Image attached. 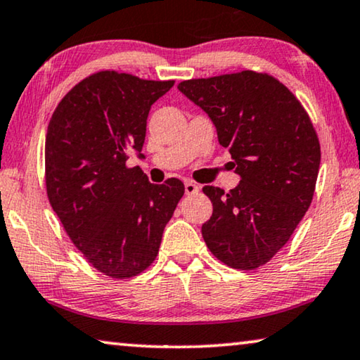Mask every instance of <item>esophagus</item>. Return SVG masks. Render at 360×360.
<instances>
[{"label": "esophagus", "instance_id": "1", "mask_svg": "<svg viewBox=\"0 0 360 360\" xmlns=\"http://www.w3.org/2000/svg\"><path fill=\"white\" fill-rule=\"evenodd\" d=\"M184 191H186L187 195H194V194H197L198 191H200V186L195 184V182H192V181H186Z\"/></svg>", "mask_w": 360, "mask_h": 360}]
</instances>
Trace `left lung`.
I'll return each mask as SVG.
<instances>
[{"label":"left lung","instance_id":"1","mask_svg":"<svg viewBox=\"0 0 360 360\" xmlns=\"http://www.w3.org/2000/svg\"><path fill=\"white\" fill-rule=\"evenodd\" d=\"M210 117L228 148L239 184L203 187L213 213L202 224L212 254L228 266L254 270L288 243L312 202L320 143L299 100L275 77L254 71L178 85Z\"/></svg>","mask_w":360,"mask_h":360}]
</instances>
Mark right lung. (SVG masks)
I'll use <instances>...</instances> for the list:
<instances>
[{"label":"right lung","instance_id":"add662e5","mask_svg":"<svg viewBox=\"0 0 360 360\" xmlns=\"http://www.w3.org/2000/svg\"><path fill=\"white\" fill-rule=\"evenodd\" d=\"M173 85L96 72L64 96L48 124V198L74 245L106 276L124 280L150 266L184 195L179 179L152 184L126 166L131 152L143 157L148 111Z\"/></svg>","mask_w":360,"mask_h":360}]
</instances>
